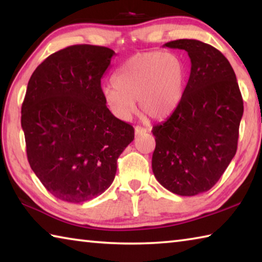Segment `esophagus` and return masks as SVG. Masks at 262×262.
Here are the masks:
<instances>
[{"instance_id":"1","label":"esophagus","mask_w":262,"mask_h":262,"mask_svg":"<svg viewBox=\"0 0 262 262\" xmlns=\"http://www.w3.org/2000/svg\"><path fill=\"white\" fill-rule=\"evenodd\" d=\"M144 133H147V129H145V128L141 127V126H136V127H135V135H136V136H137V135L144 134Z\"/></svg>"}]
</instances>
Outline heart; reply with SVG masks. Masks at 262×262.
Listing matches in <instances>:
<instances>
[{
    "label": "heart",
    "mask_w": 262,
    "mask_h": 262,
    "mask_svg": "<svg viewBox=\"0 0 262 262\" xmlns=\"http://www.w3.org/2000/svg\"><path fill=\"white\" fill-rule=\"evenodd\" d=\"M186 66L173 53L145 52L128 59L114 75V84L103 88V97L115 117L128 119L139 100L142 113L161 120L183 98Z\"/></svg>",
    "instance_id": "obj_1"
}]
</instances>
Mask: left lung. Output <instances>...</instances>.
<instances>
[{
  "label": "left lung",
  "instance_id": "1",
  "mask_svg": "<svg viewBox=\"0 0 262 262\" xmlns=\"http://www.w3.org/2000/svg\"><path fill=\"white\" fill-rule=\"evenodd\" d=\"M164 47L188 53L190 75L173 113L151 130L152 172L170 192L193 196L209 190L236 155L244 103L231 64L215 47L195 39Z\"/></svg>",
  "mask_w": 262,
  "mask_h": 262
}]
</instances>
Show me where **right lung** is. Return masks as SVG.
<instances>
[{
    "label": "right lung",
    "instance_id": "right-lung-1",
    "mask_svg": "<svg viewBox=\"0 0 262 262\" xmlns=\"http://www.w3.org/2000/svg\"><path fill=\"white\" fill-rule=\"evenodd\" d=\"M114 51L74 45L41 62L21 105L30 166L60 200L82 203L113 183L134 128L106 106L100 81Z\"/></svg>",
    "mask_w": 262,
    "mask_h": 262
}]
</instances>
